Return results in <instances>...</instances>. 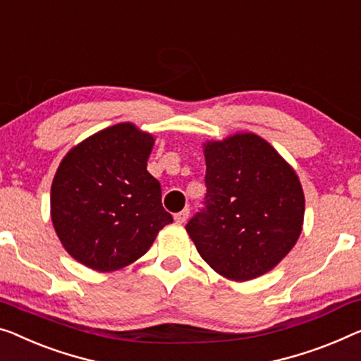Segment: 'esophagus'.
<instances>
[{
    "label": "esophagus",
    "mask_w": 361,
    "mask_h": 361,
    "mask_svg": "<svg viewBox=\"0 0 361 361\" xmlns=\"http://www.w3.org/2000/svg\"><path fill=\"white\" fill-rule=\"evenodd\" d=\"M188 217H190V209H183L178 214H175V222L176 224H185Z\"/></svg>",
    "instance_id": "obj_1"
}]
</instances>
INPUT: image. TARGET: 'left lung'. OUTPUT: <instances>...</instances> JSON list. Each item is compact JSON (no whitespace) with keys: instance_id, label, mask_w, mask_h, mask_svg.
I'll use <instances>...</instances> for the list:
<instances>
[{"instance_id":"left-lung-1","label":"left lung","mask_w":361,"mask_h":361,"mask_svg":"<svg viewBox=\"0 0 361 361\" xmlns=\"http://www.w3.org/2000/svg\"><path fill=\"white\" fill-rule=\"evenodd\" d=\"M204 207L186 225L220 276L245 282L276 267L297 243L305 195L295 170L252 133L204 144Z\"/></svg>"}]
</instances>
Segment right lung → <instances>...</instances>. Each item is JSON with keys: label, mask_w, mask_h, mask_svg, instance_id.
<instances>
[{"label": "right lung", "mask_w": 361, "mask_h": 361, "mask_svg": "<svg viewBox=\"0 0 361 361\" xmlns=\"http://www.w3.org/2000/svg\"><path fill=\"white\" fill-rule=\"evenodd\" d=\"M152 134L131 123L95 133L61 160L51 185L58 238L80 264L110 272L146 255L173 222L147 171Z\"/></svg>", "instance_id": "1"}]
</instances>
